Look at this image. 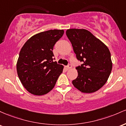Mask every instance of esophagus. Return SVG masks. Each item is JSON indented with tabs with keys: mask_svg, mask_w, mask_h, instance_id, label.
Segmentation results:
<instances>
[{
	"mask_svg": "<svg viewBox=\"0 0 126 126\" xmlns=\"http://www.w3.org/2000/svg\"><path fill=\"white\" fill-rule=\"evenodd\" d=\"M72 68V66H71V64H69L68 65V66H67V67H66V69H67V70H70V69H71Z\"/></svg>",
	"mask_w": 126,
	"mask_h": 126,
	"instance_id": "esophagus-1",
	"label": "esophagus"
}]
</instances>
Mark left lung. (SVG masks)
I'll return each mask as SVG.
<instances>
[{"label": "left lung", "mask_w": 126, "mask_h": 126, "mask_svg": "<svg viewBox=\"0 0 126 126\" xmlns=\"http://www.w3.org/2000/svg\"><path fill=\"white\" fill-rule=\"evenodd\" d=\"M66 34L78 60L83 63L76 67L78 76L73 86L83 93L91 94L101 88L111 74L112 63L106 45L88 30L68 29Z\"/></svg>", "instance_id": "8db88e82"}]
</instances>
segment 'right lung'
<instances>
[{"mask_svg":"<svg viewBox=\"0 0 126 126\" xmlns=\"http://www.w3.org/2000/svg\"><path fill=\"white\" fill-rule=\"evenodd\" d=\"M64 33L50 30L32 36L19 52L16 71L19 80L29 93L42 96L53 89L63 66L53 62V46Z\"/></svg>","mask_w":126,"mask_h":126,"instance_id":"add662e5","label":"right lung"}]
</instances>
